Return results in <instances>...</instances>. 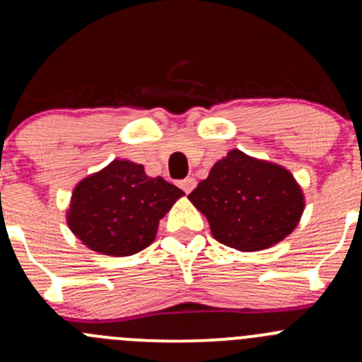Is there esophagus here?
I'll return each mask as SVG.
<instances>
[{"instance_id":"esophagus-1","label":"esophagus","mask_w":362,"mask_h":362,"mask_svg":"<svg viewBox=\"0 0 362 362\" xmlns=\"http://www.w3.org/2000/svg\"><path fill=\"white\" fill-rule=\"evenodd\" d=\"M180 187H182V191L185 192V194H189V192L192 191V189L196 187V180L192 177H187V178H184V180L180 182Z\"/></svg>"}]
</instances>
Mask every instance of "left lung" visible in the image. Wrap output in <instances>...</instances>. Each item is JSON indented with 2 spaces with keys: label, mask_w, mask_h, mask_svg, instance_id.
<instances>
[{
  "label": "left lung",
  "mask_w": 362,
  "mask_h": 362,
  "mask_svg": "<svg viewBox=\"0 0 362 362\" xmlns=\"http://www.w3.org/2000/svg\"><path fill=\"white\" fill-rule=\"evenodd\" d=\"M217 242L243 252L268 249L294 231L305 198L289 170L229 151L187 196Z\"/></svg>",
  "instance_id": "1"
}]
</instances>
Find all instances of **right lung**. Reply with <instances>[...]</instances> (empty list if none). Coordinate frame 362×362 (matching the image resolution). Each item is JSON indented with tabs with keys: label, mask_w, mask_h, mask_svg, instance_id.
<instances>
[{
	"label": "right lung",
	"mask_w": 362,
	"mask_h": 362,
	"mask_svg": "<svg viewBox=\"0 0 362 362\" xmlns=\"http://www.w3.org/2000/svg\"><path fill=\"white\" fill-rule=\"evenodd\" d=\"M184 191L141 164L115 159L73 189L66 221L83 245L103 255H133L154 242L159 221Z\"/></svg>",
	"instance_id": "right-lung-1"
}]
</instances>
